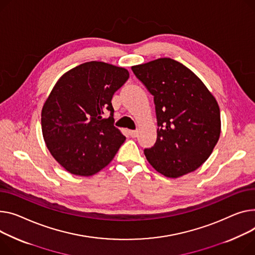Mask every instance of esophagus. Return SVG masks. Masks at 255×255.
<instances>
[{"mask_svg":"<svg viewBox=\"0 0 255 255\" xmlns=\"http://www.w3.org/2000/svg\"><path fill=\"white\" fill-rule=\"evenodd\" d=\"M128 133L131 137H136L138 135V131H136V130H129Z\"/></svg>","mask_w":255,"mask_h":255,"instance_id":"esophagus-1","label":"esophagus"}]
</instances>
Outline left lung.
<instances>
[{"label":"left lung","mask_w":255,"mask_h":255,"mask_svg":"<svg viewBox=\"0 0 255 255\" xmlns=\"http://www.w3.org/2000/svg\"><path fill=\"white\" fill-rule=\"evenodd\" d=\"M131 69L154 96L157 140L143 150L147 161L167 177L195 171L219 138L215 98L190 69L174 59L159 58Z\"/></svg>","instance_id":"left-lung-1"}]
</instances>
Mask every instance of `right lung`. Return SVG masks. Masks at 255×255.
Listing matches in <instances>:
<instances>
[{
	"label": "right lung",
	"mask_w": 255,
	"mask_h": 255,
	"mask_svg": "<svg viewBox=\"0 0 255 255\" xmlns=\"http://www.w3.org/2000/svg\"><path fill=\"white\" fill-rule=\"evenodd\" d=\"M129 78L123 67L89 61L65 73L42 110V132L53 158L72 174L105 168L126 137L115 126L112 98ZM108 110L109 118L102 115Z\"/></svg>",
	"instance_id": "right-lung-1"
}]
</instances>
